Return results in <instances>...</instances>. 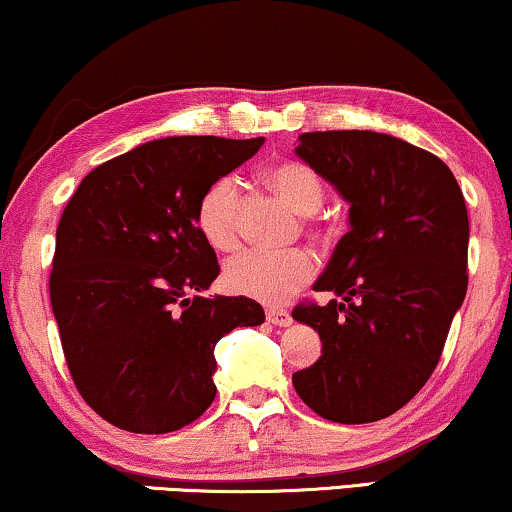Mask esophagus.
<instances>
[{"instance_id": "34e87169", "label": "esophagus", "mask_w": 512, "mask_h": 512, "mask_svg": "<svg viewBox=\"0 0 512 512\" xmlns=\"http://www.w3.org/2000/svg\"><path fill=\"white\" fill-rule=\"evenodd\" d=\"M266 322H271L276 327H290L292 315L283 311V308H266Z\"/></svg>"}]
</instances>
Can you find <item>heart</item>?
Instances as JSON below:
<instances>
[{"instance_id":"1","label":"heart","mask_w":512,"mask_h":512,"mask_svg":"<svg viewBox=\"0 0 512 512\" xmlns=\"http://www.w3.org/2000/svg\"><path fill=\"white\" fill-rule=\"evenodd\" d=\"M264 181L299 215H313L325 201V183L304 162L283 160L264 171ZM197 227L204 241L218 253L239 246V185L222 176L206 187L197 204ZM315 264L306 250L287 253H248L229 259L225 283L234 294L266 304H280L313 278Z\"/></svg>"}]
</instances>
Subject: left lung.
Wrapping results in <instances>:
<instances>
[{"instance_id":"obj_1","label":"left lung","mask_w":512,"mask_h":512,"mask_svg":"<svg viewBox=\"0 0 512 512\" xmlns=\"http://www.w3.org/2000/svg\"><path fill=\"white\" fill-rule=\"evenodd\" d=\"M294 153L348 201L350 232L313 285L338 299L292 311L322 341L292 385L325 420H383L434 373L466 297L464 194L443 160L390 134L306 132Z\"/></svg>"}]
</instances>
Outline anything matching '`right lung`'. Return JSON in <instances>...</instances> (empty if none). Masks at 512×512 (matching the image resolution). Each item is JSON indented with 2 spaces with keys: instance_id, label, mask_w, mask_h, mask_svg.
<instances>
[{
  "instance_id": "add662e5",
  "label": "right lung",
  "mask_w": 512,
  "mask_h": 512,
  "mask_svg": "<svg viewBox=\"0 0 512 512\" xmlns=\"http://www.w3.org/2000/svg\"><path fill=\"white\" fill-rule=\"evenodd\" d=\"M262 143H141L90 171L64 208L50 304L78 392L115 427L169 434L197 420L215 399V343L264 322L253 299L197 294L220 273L197 227L201 194Z\"/></svg>"
}]
</instances>
